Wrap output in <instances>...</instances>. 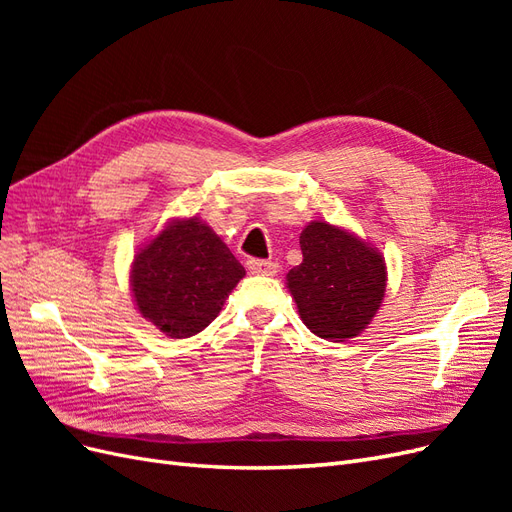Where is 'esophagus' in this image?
<instances>
[{
  "label": "esophagus",
  "instance_id": "esophagus-1",
  "mask_svg": "<svg viewBox=\"0 0 512 512\" xmlns=\"http://www.w3.org/2000/svg\"><path fill=\"white\" fill-rule=\"evenodd\" d=\"M247 269H250V273H254V275H275L280 267H277V262H273V260L252 258V260H247Z\"/></svg>",
  "mask_w": 512,
  "mask_h": 512
}]
</instances>
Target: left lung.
<instances>
[{
    "mask_svg": "<svg viewBox=\"0 0 512 512\" xmlns=\"http://www.w3.org/2000/svg\"><path fill=\"white\" fill-rule=\"evenodd\" d=\"M303 262L288 273V290L305 327L322 339L346 342L380 309L386 265L380 252L329 222L301 232Z\"/></svg>",
    "mask_w": 512,
    "mask_h": 512,
    "instance_id": "left-lung-1",
    "label": "left lung"
}]
</instances>
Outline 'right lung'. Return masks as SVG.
Wrapping results in <instances>:
<instances>
[{"mask_svg":"<svg viewBox=\"0 0 512 512\" xmlns=\"http://www.w3.org/2000/svg\"><path fill=\"white\" fill-rule=\"evenodd\" d=\"M245 269L226 243L196 218L168 224L132 262L138 312L170 337H190L220 314Z\"/></svg>","mask_w":512,"mask_h":512,"instance_id":"add662e5","label":"right lung"}]
</instances>
